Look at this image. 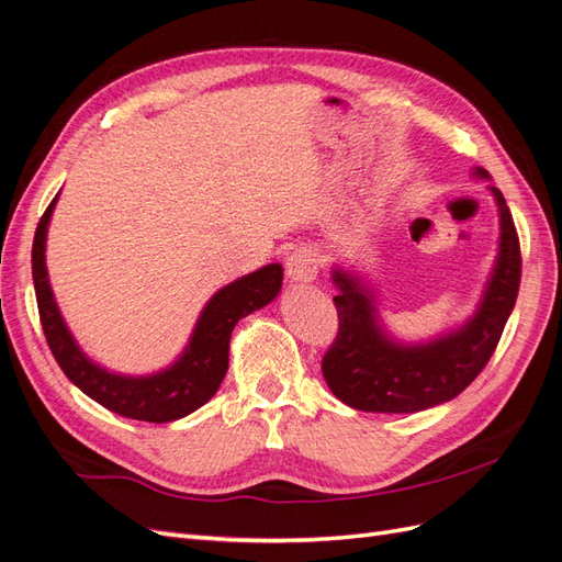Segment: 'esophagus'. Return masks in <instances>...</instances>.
Returning <instances> with one entry per match:
<instances>
[{
  "mask_svg": "<svg viewBox=\"0 0 562 562\" xmlns=\"http://www.w3.org/2000/svg\"><path fill=\"white\" fill-rule=\"evenodd\" d=\"M318 271V258L316 252L307 246L295 248L285 260V277L293 283H310Z\"/></svg>",
  "mask_w": 562,
  "mask_h": 562,
  "instance_id": "1",
  "label": "esophagus"
}]
</instances>
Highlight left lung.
<instances>
[{
    "mask_svg": "<svg viewBox=\"0 0 562 562\" xmlns=\"http://www.w3.org/2000/svg\"><path fill=\"white\" fill-rule=\"evenodd\" d=\"M473 178L490 180L475 166ZM499 209V248L479 307L459 328L424 342H401L378 310V295L359 274L335 265L339 328L323 356V378L333 394L363 413H419L448 403L481 375L495 353L520 285V246L512 211L497 187H487Z\"/></svg>",
    "mask_w": 562,
    "mask_h": 562,
    "instance_id": "8db88e82",
    "label": "left lung"
}]
</instances>
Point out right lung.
<instances>
[{"mask_svg": "<svg viewBox=\"0 0 562 562\" xmlns=\"http://www.w3.org/2000/svg\"><path fill=\"white\" fill-rule=\"evenodd\" d=\"M56 199L44 211L35 244H32V279H35L37 307L46 342L60 370L83 394L108 411L140 419L166 424L199 411L209 403L217 386L223 384L229 368V339L239 318L258 312L274 300L283 283V267L279 262L265 265L258 271L227 283L201 310L190 342L178 359L149 375H122L91 361L81 351L77 339L67 328L56 304L46 271V234Z\"/></svg>", "mask_w": 562, "mask_h": 562, "instance_id": "obj_1", "label": "right lung"}]
</instances>
